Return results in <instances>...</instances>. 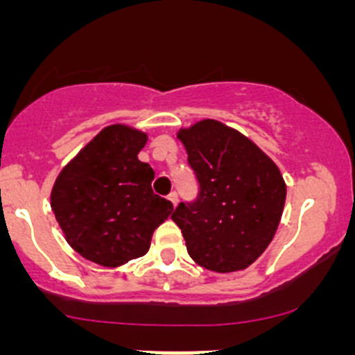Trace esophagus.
I'll return each instance as SVG.
<instances>
[{"instance_id":"esophagus-1","label":"esophagus","mask_w":355,"mask_h":355,"mask_svg":"<svg viewBox=\"0 0 355 355\" xmlns=\"http://www.w3.org/2000/svg\"><path fill=\"white\" fill-rule=\"evenodd\" d=\"M168 200H170V202L173 204V206H177V202H178V194H177V192H171V194L168 196Z\"/></svg>"}]
</instances>
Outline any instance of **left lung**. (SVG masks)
Instances as JSON below:
<instances>
[{"label":"left lung","instance_id":"8db88e82","mask_svg":"<svg viewBox=\"0 0 355 355\" xmlns=\"http://www.w3.org/2000/svg\"><path fill=\"white\" fill-rule=\"evenodd\" d=\"M199 182L194 202L171 214L189 256L216 273L245 270L273 241L287 185L277 164L249 137L218 120L177 134Z\"/></svg>","mask_w":355,"mask_h":355}]
</instances>
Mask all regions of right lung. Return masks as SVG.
Masks as SVG:
<instances>
[{
  "mask_svg": "<svg viewBox=\"0 0 355 355\" xmlns=\"http://www.w3.org/2000/svg\"><path fill=\"white\" fill-rule=\"evenodd\" d=\"M148 134L105 127L60 171L51 209L67 242L82 257L116 268L144 256L153 234L173 211L153 192L155 171L137 155Z\"/></svg>",
  "mask_w": 355,
  "mask_h": 355,
  "instance_id": "obj_1",
  "label": "right lung"
}]
</instances>
